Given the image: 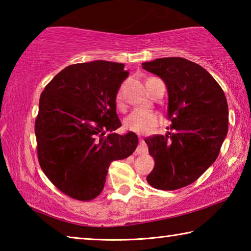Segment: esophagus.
I'll use <instances>...</instances> for the list:
<instances>
[{"instance_id": "obj_1", "label": "esophagus", "mask_w": 251, "mask_h": 251, "mask_svg": "<svg viewBox=\"0 0 251 251\" xmlns=\"http://www.w3.org/2000/svg\"><path fill=\"white\" fill-rule=\"evenodd\" d=\"M148 151V147L146 145V143L144 141H141L138 144L137 148H136V154L137 155H144V154H147Z\"/></svg>"}]
</instances>
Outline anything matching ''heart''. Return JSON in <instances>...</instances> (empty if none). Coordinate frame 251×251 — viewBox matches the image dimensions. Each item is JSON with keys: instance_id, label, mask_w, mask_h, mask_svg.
<instances>
[{"instance_id": "b5f03b06", "label": "heart", "mask_w": 251, "mask_h": 251, "mask_svg": "<svg viewBox=\"0 0 251 251\" xmlns=\"http://www.w3.org/2000/svg\"><path fill=\"white\" fill-rule=\"evenodd\" d=\"M115 103L118 108L123 109L125 107L124 87L118 88L115 95ZM159 124V116L155 112L150 109L137 108L131 110L129 115L125 118V126L127 129L135 133L146 134L150 133Z\"/></svg>"}]
</instances>
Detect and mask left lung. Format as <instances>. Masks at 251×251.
Masks as SVG:
<instances>
[{
  "mask_svg": "<svg viewBox=\"0 0 251 251\" xmlns=\"http://www.w3.org/2000/svg\"><path fill=\"white\" fill-rule=\"evenodd\" d=\"M143 69L164 80L168 91L171 131L145 139L155 166L147 182L176 190L193 184L219 155L228 131V104L220 85L196 63L157 58Z\"/></svg>",
  "mask_w": 251,
  "mask_h": 251,
  "instance_id": "left-lung-1",
  "label": "left lung"
}]
</instances>
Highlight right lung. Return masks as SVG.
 <instances>
[{
	"label": "right lung",
	"mask_w": 251,
	"mask_h": 251,
	"mask_svg": "<svg viewBox=\"0 0 251 251\" xmlns=\"http://www.w3.org/2000/svg\"><path fill=\"white\" fill-rule=\"evenodd\" d=\"M122 63H78L59 72L42 92L35 120L37 158L50 182L76 201L96 198L113 160L133 154L138 138L122 126L115 95L128 76Z\"/></svg>",
	"instance_id": "obj_1"
}]
</instances>
